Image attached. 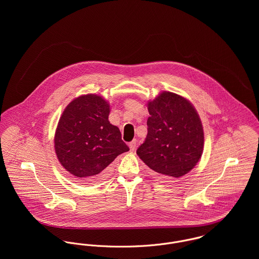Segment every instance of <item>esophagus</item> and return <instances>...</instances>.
<instances>
[{
    "instance_id": "obj_1",
    "label": "esophagus",
    "mask_w": 259,
    "mask_h": 259,
    "mask_svg": "<svg viewBox=\"0 0 259 259\" xmlns=\"http://www.w3.org/2000/svg\"><path fill=\"white\" fill-rule=\"evenodd\" d=\"M128 146H130V148H131V150H132V151H134V150L136 149V148H137V141L135 140V141L131 142Z\"/></svg>"
}]
</instances>
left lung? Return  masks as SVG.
I'll use <instances>...</instances> for the list:
<instances>
[{"instance_id": "left-lung-1", "label": "left lung", "mask_w": 259, "mask_h": 259, "mask_svg": "<svg viewBox=\"0 0 259 259\" xmlns=\"http://www.w3.org/2000/svg\"><path fill=\"white\" fill-rule=\"evenodd\" d=\"M148 136L138 155L163 179L185 176L203 151V128L197 111L189 101L170 92L148 102Z\"/></svg>"}]
</instances>
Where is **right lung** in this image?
Here are the masks:
<instances>
[{
    "instance_id": "obj_1",
    "label": "right lung",
    "mask_w": 259,
    "mask_h": 259,
    "mask_svg": "<svg viewBox=\"0 0 259 259\" xmlns=\"http://www.w3.org/2000/svg\"><path fill=\"white\" fill-rule=\"evenodd\" d=\"M109 114L108 102L90 94L72 101L59 120L55 150L61 164L78 180H100L117 155L130 150Z\"/></svg>"
}]
</instances>
